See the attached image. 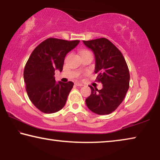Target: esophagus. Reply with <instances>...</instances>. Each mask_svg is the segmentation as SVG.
<instances>
[{"label": "esophagus", "instance_id": "1", "mask_svg": "<svg viewBox=\"0 0 160 160\" xmlns=\"http://www.w3.org/2000/svg\"><path fill=\"white\" fill-rule=\"evenodd\" d=\"M75 85H76V86H79V87H82V86H83V85L82 83H80V82H75Z\"/></svg>", "mask_w": 160, "mask_h": 160}]
</instances>
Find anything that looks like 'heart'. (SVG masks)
<instances>
[{"label": "heart", "instance_id": "b5f03b06", "mask_svg": "<svg viewBox=\"0 0 160 160\" xmlns=\"http://www.w3.org/2000/svg\"><path fill=\"white\" fill-rule=\"evenodd\" d=\"M90 53V52L89 51H83L82 52V53Z\"/></svg>", "mask_w": 160, "mask_h": 160}]
</instances>
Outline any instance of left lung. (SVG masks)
I'll return each instance as SVG.
<instances>
[{"mask_svg": "<svg viewBox=\"0 0 160 160\" xmlns=\"http://www.w3.org/2000/svg\"><path fill=\"white\" fill-rule=\"evenodd\" d=\"M95 57L97 80L102 83V90L91 88L85 99L87 107L99 115L109 114L121 104L129 88L130 74L122 53L109 40L100 38L83 41Z\"/></svg>", "mask_w": 160, "mask_h": 160, "instance_id": "left-lung-1", "label": "left lung"}]
</instances>
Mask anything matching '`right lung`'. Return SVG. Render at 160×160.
Here are the masks:
<instances>
[{
    "label": "right lung",
    "instance_id": "right-lung-1",
    "mask_svg": "<svg viewBox=\"0 0 160 160\" xmlns=\"http://www.w3.org/2000/svg\"><path fill=\"white\" fill-rule=\"evenodd\" d=\"M79 42L49 38L38 45L29 56L24 81L29 99L41 112H57L66 104L73 82H56L54 72L63 70L65 57Z\"/></svg>",
    "mask_w": 160,
    "mask_h": 160
}]
</instances>
